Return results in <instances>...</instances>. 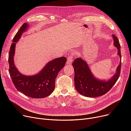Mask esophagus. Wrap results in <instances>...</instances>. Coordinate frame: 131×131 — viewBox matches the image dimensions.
<instances>
[{"label":"esophagus","instance_id":"34e87169","mask_svg":"<svg viewBox=\"0 0 131 131\" xmlns=\"http://www.w3.org/2000/svg\"><path fill=\"white\" fill-rule=\"evenodd\" d=\"M73 61V58L72 55H70V56H68L67 57V63L68 64H71Z\"/></svg>","mask_w":131,"mask_h":131}]
</instances>
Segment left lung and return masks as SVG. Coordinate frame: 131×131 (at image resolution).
Listing matches in <instances>:
<instances>
[{
	"label": "left lung",
	"mask_w": 131,
	"mask_h": 131,
	"mask_svg": "<svg viewBox=\"0 0 131 131\" xmlns=\"http://www.w3.org/2000/svg\"><path fill=\"white\" fill-rule=\"evenodd\" d=\"M114 44L118 49L121 59V46L119 40L113 34ZM121 60L116 69V73L108 81H101L94 78L86 62L81 58L75 59L72 63L74 70V83L77 90L81 95L87 97H97L108 92L118 80L121 69Z\"/></svg>",
	"instance_id": "1"
}]
</instances>
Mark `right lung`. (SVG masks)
I'll return each mask as SVG.
<instances>
[{"instance_id": "obj_1", "label": "right lung", "mask_w": 131, "mask_h": 131, "mask_svg": "<svg viewBox=\"0 0 131 131\" xmlns=\"http://www.w3.org/2000/svg\"><path fill=\"white\" fill-rule=\"evenodd\" d=\"M28 25L24 23L13 39L8 54L9 73L17 90L33 98H43L49 95L54 90L55 80L66 62V58H57L47 63L38 74L26 76L17 70L14 61L16 43L27 29Z\"/></svg>"}]
</instances>
